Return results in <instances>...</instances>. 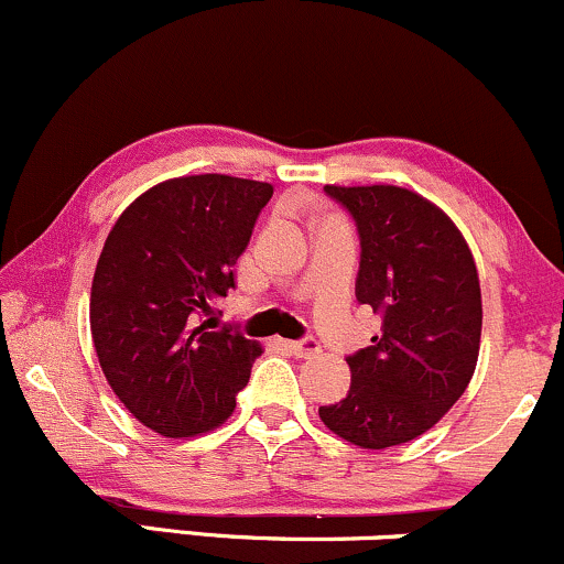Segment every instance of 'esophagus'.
<instances>
[{"mask_svg":"<svg viewBox=\"0 0 564 564\" xmlns=\"http://www.w3.org/2000/svg\"><path fill=\"white\" fill-rule=\"evenodd\" d=\"M289 352H294L296 358H315L321 352V345L315 339H302V343H283Z\"/></svg>","mask_w":564,"mask_h":564,"instance_id":"1","label":"esophagus"}]
</instances>
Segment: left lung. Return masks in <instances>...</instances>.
Segmentation results:
<instances>
[{
	"label": "left lung",
	"mask_w": 564,
	"mask_h": 564,
	"mask_svg": "<svg viewBox=\"0 0 564 564\" xmlns=\"http://www.w3.org/2000/svg\"><path fill=\"white\" fill-rule=\"evenodd\" d=\"M324 189L356 219V296L382 315V334L348 358V395L318 414L356 447H395L433 429L471 382L479 272L463 232L429 197L393 184Z\"/></svg>",
	"instance_id": "left-lung-1"
}]
</instances>
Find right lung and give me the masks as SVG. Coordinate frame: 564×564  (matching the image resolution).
Listing matches in <instances>:
<instances>
[{"instance_id": "add662e5", "label": "right lung", "mask_w": 564, "mask_h": 564, "mask_svg": "<svg viewBox=\"0 0 564 564\" xmlns=\"http://www.w3.org/2000/svg\"><path fill=\"white\" fill-rule=\"evenodd\" d=\"M272 184L200 173L154 184L111 227L90 289V334L117 399L141 425L182 438L219 429L262 345L216 332Z\"/></svg>"}]
</instances>
